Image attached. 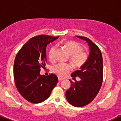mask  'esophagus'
<instances>
[{
  "mask_svg": "<svg viewBox=\"0 0 121 121\" xmlns=\"http://www.w3.org/2000/svg\"><path fill=\"white\" fill-rule=\"evenodd\" d=\"M64 80V79H63V78H58V81H59V82H60V81H61V80Z\"/></svg>",
  "mask_w": 121,
  "mask_h": 121,
  "instance_id": "obj_1",
  "label": "esophagus"
}]
</instances>
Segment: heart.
Here are the masks:
<instances>
[{
    "instance_id": "1",
    "label": "heart",
    "mask_w": 121,
    "mask_h": 121,
    "mask_svg": "<svg viewBox=\"0 0 121 121\" xmlns=\"http://www.w3.org/2000/svg\"><path fill=\"white\" fill-rule=\"evenodd\" d=\"M60 45L68 52L70 55V59L76 67H81L87 61L88 54L83 51V48L79 43L73 41H64L60 42ZM56 46L50 48L48 53L49 58L53 61L56 60ZM72 66L69 64L58 63L53 67V72L60 77L65 76L72 70Z\"/></svg>"
}]
</instances>
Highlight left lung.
Wrapping results in <instances>:
<instances>
[{
    "label": "left lung",
    "mask_w": 121,
    "mask_h": 121,
    "mask_svg": "<svg viewBox=\"0 0 121 121\" xmlns=\"http://www.w3.org/2000/svg\"><path fill=\"white\" fill-rule=\"evenodd\" d=\"M86 41L90 52L87 61L78 70L71 74L73 79L78 76L80 80L71 83L66 91L67 101L72 106L80 107L89 104L96 97L103 82V59L100 50L92 41L84 37L76 36Z\"/></svg>",
    "instance_id": "8db88e82"
}]
</instances>
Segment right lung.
Segmentation results:
<instances>
[{"mask_svg":"<svg viewBox=\"0 0 121 121\" xmlns=\"http://www.w3.org/2000/svg\"><path fill=\"white\" fill-rule=\"evenodd\" d=\"M59 37L41 35L31 38L22 46L14 61V78L17 90L27 101L39 103L49 97L58 78L54 74L41 75L45 67L46 46Z\"/></svg>","mask_w":121,"mask_h":121,"instance_id":"right-lung-1","label":"right lung"}]
</instances>
